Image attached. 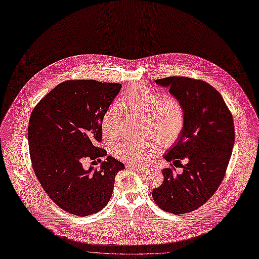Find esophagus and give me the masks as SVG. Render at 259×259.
<instances>
[{"instance_id": "1", "label": "esophagus", "mask_w": 259, "mask_h": 259, "mask_svg": "<svg viewBox=\"0 0 259 259\" xmlns=\"http://www.w3.org/2000/svg\"><path fill=\"white\" fill-rule=\"evenodd\" d=\"M127 167H129V168H133V169H138V170H140V171H142V172H147V171L149 170L147 167H143V166L134 165V164H128V165H127Z\"/></svg>"}]
</instances>
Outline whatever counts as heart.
Segmentation results:
<instances>
[{
  "label": "heart",
  "instance_id": "1",
  "mask_svg": "<svg viewBox=\"0 0 259 259\" xmlns=\"http://www.w3.org/2000/svg\"><path fill=\"white\" fill-rule=\"evenodd\" d=\"M122 109L136 116H147L151 130L159 134L165 143L175 142L182 133L185 125V110L176 97H163L159 92L137 85L129 89L120 99ZM102 131L108 139L116 138L121 125L120 109L110 106L102 117ZM161 140L147 142L121 141L112 146L111 152L115 157L133 164H143L161 150Z\"/></svg>",
  "mask_w": 259,
  "mask_h": 259
}]
</instances>
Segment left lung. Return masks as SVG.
<instances>
[{"label":"left lung","mask_w":259,"mask_h":259,"mask_svg":"<svg viewBox=\"0 0 259 259\" xmlns=\"http://www.w3.org/2000/svg\"><path fill=\"white\" fill-rule=\"evenodd\" d=\"M155 83L169 89L185 110L184 129L164 159L187 164L181 174L164 168L163 184L152 198L165 211L183 215L203 205L221 184L235 142L233 116L220 93L203 80L171 76Z\"/></svg>","instance_id":"1"}]
</instances>
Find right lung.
<instances>
[{
    "mask_svg": "<svg viewBox=\"0 0 259 259\" xmlns=\"http://www.w3.org/2000/svg\"><path fill=\"white\" fill-rule=\"evenodd\" d=\"M121 84L96 80L64 81L32 110L28 146L33 171L49 197L65 211L90 216L103 209L113 193L115 176L125 168L108 155L99 168L84 169L85 157L100 160L102 117Z\"/></svg>",
    "mask_w": 259,
    "mask_h": 259,
    "instance_id": "1",
    "label": "right lung"
}]
</instances>
